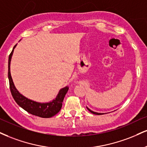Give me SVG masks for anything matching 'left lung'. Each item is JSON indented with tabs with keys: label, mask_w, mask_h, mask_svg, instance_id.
I'll use <instances>...</instances> for the list:
<instances>
[{
	"label": "left lung",
	"mask_w": 147,
	"mask_h": 147,
	"mask_svg": "<svg viewBox=\"0 0 147 147\" xmlns=\"http://www.w3.org/2000/svg\"><path fill=\"white\" fill-rule=\"evenodd\" d=\"M87 109H88V110L90 111V112L91 113H92V114H96V115H102V114H102V113H98V112H93V111H92L91 109L88 108V107H87Z\"/></svg>",
	"instance_id": "left-lung-1"
}]
</instances>
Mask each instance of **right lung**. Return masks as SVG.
<instances>
[{"instance_id": "right-lung-1", "label": "right lung", "mask_w": 147, "mask_h": 147, "mask_svg": "<svg viewBox=\"0 0 147 147\" xmlns=\"http://www.w3.org/2000/svg\"><path fill=\"white\" fill-rule=\"evenodd\" d=\"M17 45L14 46L13 50L9 56L8 61V78L9 81V88L12 96L13 99L17 102L19 106L22 109L26 111L30 114L39 116L41 118H51L57 114L62 107V102L64 98L65 95L66 94L68 88L65 87L61 89L56 96L55 99L49 102H35L34 100H30L26 97L24 96L19 92L14 86L13 80H12L11 72H10V62L12 55H13V49L16 47Z\"/></svg>"}]
</instances>
